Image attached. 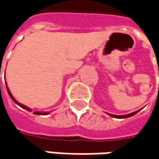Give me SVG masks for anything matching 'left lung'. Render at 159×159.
<instances>
[{"label": "left lung", "instance_id": "1", "mask_svg": "<svg viewBox=\"0 0 159 159\" xmlns=\"http://www.w3.org/2000/svg\"><path fill=\"white\" fill-rule=\"evenodd\" d=\"M139 111H136V112H133V113H131V114H129V115H110V116H112V117H115V118H120V119H123V118H128V117H131L132 115H136L137 113H138Z\"/></svg>", "mask_w": 159, "mask_h": 159}]
</instances>
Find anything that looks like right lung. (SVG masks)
<instances>
[{
    "mask_svg": "<svg viewBox=\"0 0 159 159\" xmlns=\"http://www.w3.org/2000/svg\"><path fill=\"white\" fill-rule=\"evenodd\" d=\"M0 70H1V69H0ZM0 74H1V73H0ZM6 88H7V91H8V93H9V95H10L11 98V99L13 100V101H14V102H15V103H16L17 105H19L20 107H22V108H24V109H26V110H28V111H31V110H30V109H29L28 107H25V106H23V105L20 104V103H19V102H18L17 100H16L15 98H13V96H12L11 93V92H10V90H9L8 87H6ZM34 114H35V115H48L49 113H40V112H34Z\"/></svg>",
    "mask_w": 159,
    "mask_h": 159,
    "instance_id": "obj_1",
    "label": "right lung"
}]
</instances>
